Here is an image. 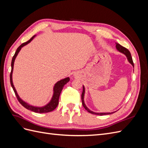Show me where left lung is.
<instances>
[{
    "label": "left lung",
    "mask_w": 148,
    "mask_h": 148,
    "mask_svg": "<svg viewBox=\"0 0 148 148\" xmlns=\"http://www.w3.org/2000/svg\"><path fill=\"white\" fill-rule=\"evenodd\" d=\"M116 48L118 51H119L120 52L123 53L124 54L127 56L128 60L129 61L130 63L134 67V64H133V59H132V57L131 56V53L130 52V51L128 50L127 48H125L124 47H123L122 46H121L120 44L119 43H116ZM84 86H83V92L82 94V104L83 106L84 107V108L86 109L89 113H91L92 114H95V115H107V114H113L114 112H112V113H96V112H94L92 111H91L89 110L88 107L86 106V105L84 104Z\"/></svg>",
    "instance_id": "8db88e82"
}]
</instances>
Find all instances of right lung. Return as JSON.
Listing matches in <instances>:
<instances>
[{
	"label": "right lung",
	"instance_id": "1",
	"mask_svg": "<svg viewBox=\"0 0 148 148\" xmlns=\"http://www.w3.org/2000/svg\"><path fill=\"white\" fill-rule=\"evenodd\" d=\"M34 36H33L29 40H28V41L21 44V45L17 48L15 54H14V56H13V57L12 58V63H11L12 70H11V72H10V84H11V86L13 89V91H14V92L15 94V96L17 98L18 101L20 104L24 107H25L26 109H27L28 110H30L33 112H36V113H47V112H49L53 111L57 107L58 104H59V99L60 92L62 90V89H63L64 85L69 82L70 78L69 77L60 80V81L58 82L55 84L54 88H53V95L52 96V98L51 102H49V104H47L46 106L42 107H34L32 106H30V105L28 104L27 103L24 102L23 101H22L20 98V97L18 96V94L15 90V88L14 86H13V84L12 82V71H13V64H14V61H15V58H16V56L18 55V52H20V51L21 50V47L26 45V44H28L29 42H30L31 40L34 38Z\"/></svg>",
	"mask_w": 148,
	"mask_h": 148
}]
</instances>
